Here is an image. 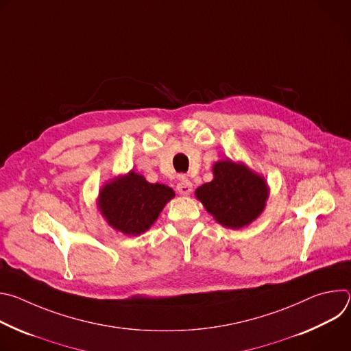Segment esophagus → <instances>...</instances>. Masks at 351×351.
I'll return each mask as SVG.
<instances>
[{"instance_id": "1", "label": "esophagus", "mask_w": 351, "mask_h": 351, "mask_svg": "<svg viewBox=\"0 0 351 351\" xmlns=\"http://www.w3.org/2000/svg\"><path fill=\"white\" fill-rule=\"evenodd\" d=\"M176 190H178L179 194H182V195H189V194L191 193V190H193V184H191V182H190L189 179L182 178V179L179 180V183L176 184Z\"/></svg>"}]
</instances>
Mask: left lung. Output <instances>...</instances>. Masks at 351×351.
<instances>
[{
    "label": "left lung",
    "mask_w": 351,
    "mask_h": 351,
    "mask_svg": "<svg viewBox=\"0 0 351 351\" xmlns=\"http://www.w3.org/2000/svg\"><path fill=\"white\" fill-rule=\"evenodd\" d=\"M214 179L195 190L197 199L218 223L240 229L260 217L268 199V186L263 176L244 164L230 160L213 167Z\"/></svg>",
    "instance_id": "obj_1"
}]
</instances>
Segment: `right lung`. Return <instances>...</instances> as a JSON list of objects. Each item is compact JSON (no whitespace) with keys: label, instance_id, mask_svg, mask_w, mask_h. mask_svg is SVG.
Wrapping results in <instances>:
<instances>
[{"label":"right lung","instance_id":"1","mask_svg":"<svg viewBox=\"0 0 351 351\" xmlns=\"http://www.w3.org/2000/svg\"><path fill=\"white\" fill-rule=\"evenodd\" d=\"M173 197L171 187L148 183L144 176L130 171L103 186L98 208L115 230L136 236L149 229Z\"/></svg>","mask_w":351,"mask_h":351}]
</instances>
